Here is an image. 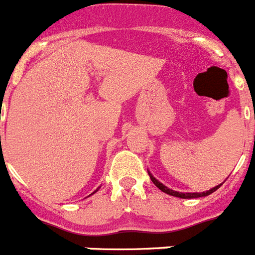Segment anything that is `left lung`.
<instances>
[{"label":"left lung","mask_w":255,"mask_h":255,"mask_svg":"<svg viewBox=\"0 0 255 255\" xmlns=\"http://www.w3.org/2000/svg\"><path fill=\"white\" fill-rule=\"evenodd\" d=\"M148 175H150V179L152 180L153 184L159 188L160 190H162V192H164V193H166V194H170V196L179 197V198H199V197H206V196H208V194L213 193L215 190L219 189V188L221 187V184H222V183H221L220 185H216V187H213L212 189L207 190V192H202V193H182V192H175V190L170 189V188L165 187V185L162 184V183H160L159 180H157V179H156L155 176H153L152 174L150 173V171H148Z\"/></svg>","instance_id":"8db88e82"}]
</instances>
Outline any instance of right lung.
Masks as SVG:
<instances>
[{"instance_id": "add662e5", "label": "right lung", "mask_w": 255, "mask_h": 255, "mask_svg": "<svg viewBox=\"0 0 255 255\" xmlns=\"http://www.w3.org/2000/svg\"><path fill=\"white\" fill-rule=\"evenodd\" d=\"M98 189H99V188H98ZM98 189H96V190H98ZM96 190H95V192H96ZM95 192H94V193H95Z\"/></svg>"}]
</instances>
